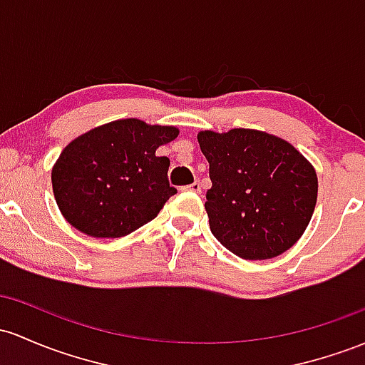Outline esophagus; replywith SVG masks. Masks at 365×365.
<instances>
[{"mask_svg": "<svg viewBox=\"0 0 365 365\" xmlns=\"http://www.w3.org/2000/svg\"><path fill=\"white\" fill-rule=\"evenodd\" d=\"M182 190H189V192H195V194H199V192H201V183L194 182V183H190V185L183 187Z\"/></svg>", "mask_w": 365, "mask_h": 365, "instance_id": "34e87169", "label": "esophagus"}]
</instances>
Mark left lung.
<instances>
[{"mask_svg":"<svg viewBox=\"0 0 365 365\" xmlns=\"http://www.w3.org/2000/svg\"><path fill=\"white\" fill-rule=\"evenodd\" d=\"M197 142L213 182L204 207L215 237L244 259L275 258L293 247L317 204V173L305 155L250 128L204 130Z\"/></svg>","mask_w":365,"mask_h":365,"instance_id":"left-lung-1","label":"left lung"}]
</instances>
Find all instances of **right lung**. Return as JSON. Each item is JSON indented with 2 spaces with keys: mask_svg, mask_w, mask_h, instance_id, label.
I'll use <instances>...</instances> for the list:
<instances>
[{
  "mask_svg": "<svg viewBox=\"0 0 365 365\" xmlns=\"http://www.w3.org/2000/svg\"><path fill=\"white\" fill-rule=\"evenodd\" d=\"M178 128L118 119L79 135L60 152L51 187L66 222L97 239L124 237L158 216L175 187L155 150Z\"/></svg>",
  "mask_w": 365,
  "mask_h": 365,
  "instance_id": "right-lung-1",
  "label": "right lung"
}]
</instances>
